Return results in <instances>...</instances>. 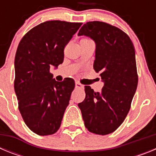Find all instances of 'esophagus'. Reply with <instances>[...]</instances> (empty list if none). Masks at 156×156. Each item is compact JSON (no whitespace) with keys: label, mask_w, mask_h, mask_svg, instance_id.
I'll list each match as a JSON object with an SVG mask.
<instances>
[{"label":"esophagus","mask_w":156,"mask_h":156,"mask_svg":"<svg viewBox=\"0 0 156 156\" xmlns=\"http://www.w3.org/2000/svg\"><path fill=\"white\" fill-rule=\"evenodd\" d=\"M75 85H76V87L80 88V89H83V87H84V86H83V84H81L80 83H79L78 81H76Z\"/></svg>","instance_id":"1"}]
</instances>
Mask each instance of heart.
I'll return each instance as SVG.
<instances>
[{"label":"heart","mask_w":156,"mask_h":156,"mask_svg":"<svg viewBox=\"0 0 156 156\" xmlns=\"http://www.w3.org/2000/svg\"><path fill=\"white\" fill-rule=\"evenodd\" d=\"M83 40H87V39H82L81 41H83Z\"/></svg>","instance_id":"1"}]
</instances>
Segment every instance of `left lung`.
<instances>
[{"label":"left lung","instance_id":"left-lung-1","mask_svg":"<svg viewBox=\"0 0 156 156\" xmlns=\"http://www.w3.org/2000/svg\"><path fill=\"white\" fill-rule=\"evenodd\" d=\"M78 36H86L94 41V69L100 73L104 82L101 92L85 86L86 98L78 106L89 131L108 134L124 121L137 90L134 47L124 32L103 22H88L81 27Z\"/></svg>","mask_w":156,"mask_h":156}]
</instances>
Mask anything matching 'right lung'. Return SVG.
Listing matches in <instances>:
<instances>
[{"mask_svg":"<svg viewBox=\"0 0 156 156\" xmlns=\"http://www.w3.org/2000/svg\"><path fill=\"white\" fill-rule=\"evenodd\" d=\"M82 23L53 20L30 30L15 58V91L27 126L41 136L57 132L75 87L73 79H53L51 67L64 60V48Z\"/></svg>","mask_w":156,"mask_h":156,"instance_id":"right-lung-1","label":"right lung"}]
</instances>
